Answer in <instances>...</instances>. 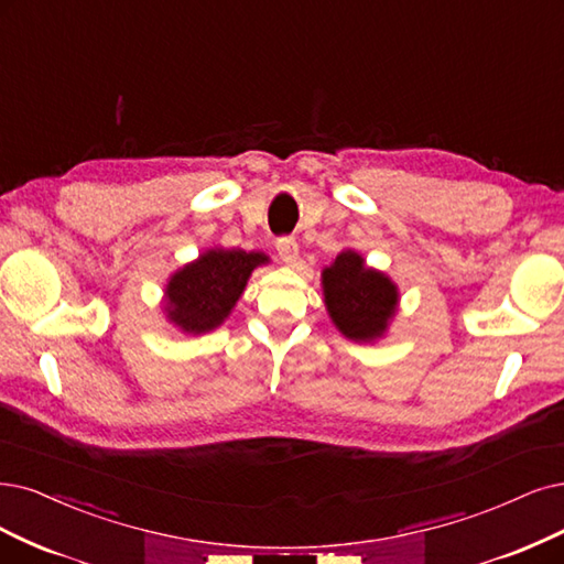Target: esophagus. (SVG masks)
<instances>
[{"label": "esophagus", "mask_w": 564, "mask_h": 564, "mask_svg": "<svg viewBox=\"0 0 564 564\" xmlns=\"http://www.w3.org/2000/svg\"><path fill=\"white\" fill-rule=\"evenodd\" d=\"M276 250H279V256H281V260L285 264H295L297 258H300V246H297V241L293 237L276 239Z\"/></svg>", "instance_id": "34e87169"}]
</instances>
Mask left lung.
Here are the masks:
<instances>
[{
	"label": "left lung",
	"mask_w": 564,
	"mask_h": 564,
	"mask_svg": "<svg viewBox=\"0 0 564 564\" xmlns=\"http://www.w3.org/2000/svg\"><path fill=\"white\" fill-rule=\"evenodd\" d=\"M323 295L332 323L350 341H377L398 314L400 293L383 271L365 264L356 250H341L323 269Z\"/></svg>",
	"instance_id": "1"
}]
</instances>
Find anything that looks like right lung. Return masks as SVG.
<instances>
[{
    "label": "right lung",
    "mask_w": 564,
    "mask_h": 564,
    "mask_svg": "<svg viewBox=\"0 0 564 564\" xmlns=\"http://www.w3.org/2000/svg\"><path fill=\"white\" fill-rule=\"evenodd\" d=\"M269 258L258 250L208 248L181 267L164 288V314L185 335H204L232 314L237 300L253 274Z\"/></svg>",
    "instance_id": "1"
}]
</instances>
